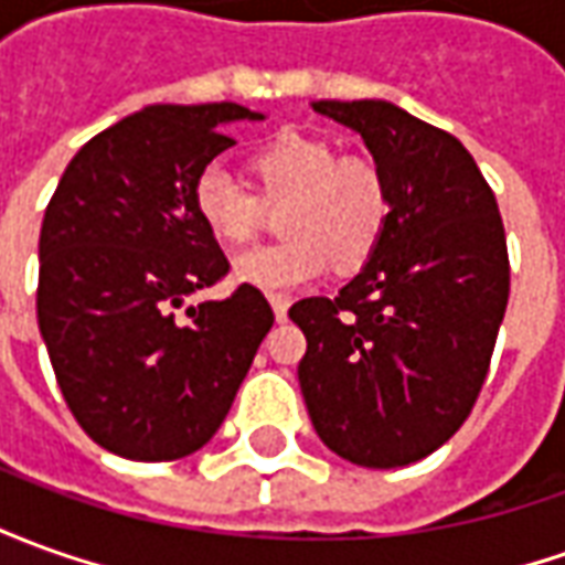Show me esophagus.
Here are the masks:
<instances>
[{"label": "esophagus", "instance_id": "1", "mask_svg": "<svg viewBox=\"0 0 565 565\" xmlns=\"http://www.w3.org/2000/svg\"><path fill=\"white\" fill-rule=\"evenodd\" d=\"M289 305H291L289 295H276V291H274V295H270V307H274V317L279 322L289 317Z\"/></svg>", "mask_w": 565, "mask_h": 565}]
</instances>
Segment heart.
<instances>
[{"label":"heart","mask_w":565,"mask_h":565,"mask_svg":"<svg viewBox=\"0 0 565 565\" xmlns=\"http://www.w3.org/2000/svg\"><path fill=\"white\" fill-rule=\"evenodd\" d=\"M258 196L227 171L205 169L193 184V212L224 245H245L264 224V205H282L279 231L289 239L233 260V279L260 291L305 286L329 270L350 274L372 258L394 217L384 171L341 157L326 138L282 131L248 159Z\"/></svg>","instance_id":"1"}]
</instances>
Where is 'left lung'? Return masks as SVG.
I'll return each instance as SVG.
<instances>
[{
    "instance_id": "left-lung-1",
    "label": "left lung",
    "mask_w": 565,
    "mask_h": 565,
    "mask_svg": "<svg viewBox=\"0 0 565 565\" xmlns=\"http://www.w3.org/2000/svg\"><path fill=\"white\" fill-rule=\"evenodd\" d=\"M353 128L394 190L381 248L338 298L289 317L307 338L298 381L310 422L360 468L439 449L480 396L511 295L492 186L449 131L387 100H317Z\"/></svg>"
}]
</instances>
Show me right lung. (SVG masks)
Here are the masks:
<instances>
[{"label":"right lung","mask_w":565,"mask_h":565,"mask_svg":"<svg viewBox=\"0 0 565 565\" xmlns=\"http://www.w3.org/2000/svg\"><path fill=\"white\" fill-rule=\"evenodd\" d=\"M264 119L221 104H153L70 159L39 233L36 317L79 427L131 461L202 449L274 326L267 298L174 310L231 264L193 212V184L233 147L224 126Z\"/></svg>","instance_id":"1"}]
</instances>
